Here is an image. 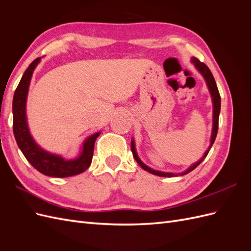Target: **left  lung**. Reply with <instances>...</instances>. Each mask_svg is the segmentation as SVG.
Here are the masks:
<instances>
[{
  "instance_id": "1",
  "label": "left lung",
  "mask_w": 251,
  "mask_h": 251,
  "mask_svg": "<svg viewBox=\"0 0 251 251\" xmlns=\"http://www.w3.org/2000/svg\"><path fill=\"white\" fill-rule=\"evenodd\" d=\"M193 63L195 64L196 68L198 69L201 74L203 75V77L205 78V80H206V83H207V87L210 91V94H211V97H212V102H214V124H212V134H211V139H210V146L208 148V150L205 151V154L203 156V158L201 159L200 161H198L197 163L193 164L191 168H189L187 171H185L184 173L182 174H179V175H185L189 172H192L193 170H195L197 166H198L204 159L205 157L207 156L208 151L210 150V148L212 147V144H214L215 142V139L217 137V133H218V127H219V114H220V110H221V96H220V93H219V90H218V87H217V83H216V80L214 78V76H212V73L210 72L209 68L205 65L204 63L200 62L199 59L197 58H193ZM131 150H132V153H133V156L135 158V160L137 161V163L141 166V168L147 171L151 174L153 175H157V176H160V177H175V176H178V175L176 174H172V173H162V172H158V171H155V170H151V168H149V166H147L144 163L141 162L140 159L138 158L137 154H136V150H135V144H134V140H132V144H131Z\"/></svg>"
}]
</instances>
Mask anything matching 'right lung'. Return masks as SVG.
<instances>
[{"instance_id": "obj_1", "label": "right lung", "mask_w": 251, "mask_h": 251, "mask_svg": "<svg viewBox=\"0 0 251 251\" xmlns=\"http://www.w3.org/2000/svg\"><path fill=\"white\" fill-rule=\"evenodd\" d=\"M41 57H37L29 65L23 75L16 92L13 95V134L17 143L29 163L40 173L50 177L66 178L85 172L92 162L94 143L100 133H95L83 142L82 151L78 158L74 160H65L63 157L48 153L41 149L29 133L26 119V100L28 88L33 70L40 63Z\"/></svg>"}]
</instances>
